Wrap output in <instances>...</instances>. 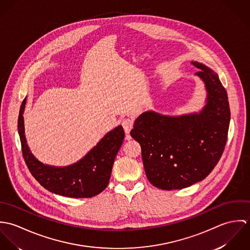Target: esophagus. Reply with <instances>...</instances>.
I'll return each instance as SVG.
<instances>
[{
    "instance_id": "esophagus-1",
    "label": "esophagus",
    "mask_w": 250,
    "mask_h": 250,
    "mask_svg": "<svg viewBox=\"0 0 250 250\" xmlns=\"http://www.w3.org/2000/svg\"><path fill=\"white\" fill-rule=\"evenodd\" d=\"M123 128H124V131L125 133L128 135L130 134L131 130L133 129V126H134V120L133 119H130V118H125L122 120L121 122Z\"/></svg>"
}]
</instances>
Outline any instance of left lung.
<instances>
[{
    "instance_id": "left-lung-1",
    "label": "left lung",
    "mask_w": 250,
    "mask_h": 250,
    "mask_svg": "<svg viewBox=\"0 0 250 250\" xmlns=\"http://www.w3.org/2000/svg\"><path fill=\"white\" fill-rule=\"evenodd\" d=\"M205 83L206 104L199 112L177 116L143 112L131 136L142 147L146 177L156 188L171 190L206 178L218 163L227 141L230 107L215 72L191 62Z\"/></svg>"
}]
</instances>
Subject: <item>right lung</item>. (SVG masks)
<instances>
[{
    "mask_svg": "<svg viewBox=\"0 0 250 250\" xmlns=\"http://www.w3.org/2000/svg\"><path fill=\"white\" fill-rule=\"evenodd\" d=\"M26 99L18 117V133L22 153L29 170L36 181L49 191L72 198H89L107 188L114 159L124 140L121 125L107 133L84 157L66 167H54L38 161L31 152L24 128Z\"/></svg>",
    "mask_w": 250,
    "mask_h": 250,
    "instance_id": "right-lung-1",
    "label": "right lung"
}]
</instances>
